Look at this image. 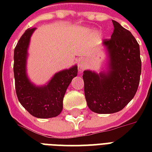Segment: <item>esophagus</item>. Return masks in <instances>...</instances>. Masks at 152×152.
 I'll return each instance as SVG.
<instances>
[{"instance_id": "esophagus-1", "label": "esophagus", "mask_w": 152, "mask_h": 152, "mask_svg": "<svg viewBox=\"0 0 152 152\" xmlns=\"http://www.w3.org/2000/svg\"><path fill=\"white\" fill-rule=\"evenodd\" d=\"M87 66V62L85 59H80L79 61V67L80 70H83Z\"/></svg>"}]
</instances>
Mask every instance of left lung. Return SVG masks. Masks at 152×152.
Returning <instances> with one entry per match:
<instances>
[{
    "mask_svg": "<svg viewBox=\"0 0 152 152\" xmlns=\"http://www.w3.org/2000/svg\"><path fill=\"white\" fill-rule=\"evenodd\" d=\"M114 31L102 45L108 53L107 70L98 74L83 72L85 96L89 108L99 114L120 112L133 99L140 81L139 45L130 31L112 20Z\"/></svg>",
    "mask_w": 152,
    "mask_h": 152,
    "instance_id": "left-lung-1",
    "label": "left lung"
}]
</instances>
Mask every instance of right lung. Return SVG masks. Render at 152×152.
Instances as JSON below:
<instances>
[{
  "mask_svg": "<svg viewBox=\"0 0 152 152\" xmlns=\"http://www.w3.org/2000/svg\"><path fill=\"white\" fill-rule=\"evenodd\" d=\"M36 28H28L19 39L14 53L15 90L19 102L35 117L52 118L61 113L65 93L72 80L77 76V66L60 71L47 85L35 86L27 75L28 49Z\"/></svg>",
  "mask_w": 152,
  "mask_h": 152,
  "instance_id": "1",
  "label": "right lung"
}]
</instances>
